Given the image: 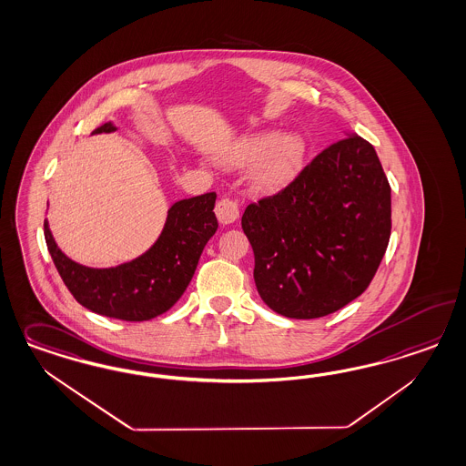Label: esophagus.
Returning <instances> with one entry per match:
<instances>
[{
    "label": "esophagus",
    "instance_id": "esophagus-1",
    "mask_svg": "<svg viewBox=\"0 0 466 466\" xmlns=\"http://www.w3.org/2000/svg\"><path fill=\"white\" fill-rule=\"evenodd\" d=\"M216 216H218V219H219V223L221 225H231V223H235L237 219H238V216H240V210H238V206H237V202L235 200H231V198H221L218 204H216Z\"/></svg>",
    "mask_w": 466,
    "mask_h": 466
}]
</instances>
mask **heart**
I'll use <instances>...</instances> for the list:
<instances>
[{
  "mask_svg": "<svg viewBox=\"0 0 466 466\" xmlns=\"http://www.w3.org/2000/svg\"><path fill=\"white\" fill-rule=\"evenodd\" d=\"M309 144L299 132L260 130L237 138L221 154L223 165L251 167L250 178L260 192H278L295 180L307 163Z\"/></svg>",
  "mask_w": 466,
  "mask_h": 466,
  "instance_id": "1",
  "label": "heart"
}]
</instances>
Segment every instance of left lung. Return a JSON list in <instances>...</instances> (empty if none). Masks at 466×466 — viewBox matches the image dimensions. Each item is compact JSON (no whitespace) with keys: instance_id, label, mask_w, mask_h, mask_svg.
Instances as JSON below:
<instances>
[{"instance_id":"8db88e82","label":"left lung","mask_w":466,"mask_h":466,"mask_svg":"<svg viewBox=\"0 0 466 466\" xmlns=\"http://www.w3.org/2000/svg\"><path fill=\"white\" fill-rule=\"evenodd\" d=\"M345 136L241 218L257 291L289 319L328 316L360 297L390 243V181L374 146Z\"/></svg>"}]
</instances>
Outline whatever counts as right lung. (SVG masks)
I'll list each match as a JSON object with an SVG mask.
<instances>
[{
  "label": "right lung",
  "mask_w": 466,
  "mask_h": 466,
  "mask_svg": "<svg viewBox=\"0 0 466 466\" xmlns=\"http://www.w3.org/2000/svg\"><path fill=\"white\" fill-rule=\"evenodd\" d=\"M115 130L107 121L92 134ZM214 204V192L175 202L149 250L116 268L94 269L68 258L58 248L47 221L46 245L63 283L82 307L121 320H149L169 310L192 281L200 254L218 229Z\"/></svg>",
  "instance_id": "add662e5"
}]
</instances>
